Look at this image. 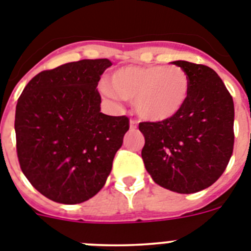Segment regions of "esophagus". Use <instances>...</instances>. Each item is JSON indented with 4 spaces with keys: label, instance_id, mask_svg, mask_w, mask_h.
<instances>
[{
    "label": "esophagus",
    "instance_id": "34e87169",
    "mask_svg": "<svg viewBox=\"0 0 251 251\" xmlns=\"http://www.w3.org/2000/svg\"><path fill=\"white\" fill-rule=\"evenodd\" d=\"M137 127V121L136 120H130V128L131 130H135Z\"/></svg>",
    "mask_w": 251,
    "mask_h": 251
}]
</instances>
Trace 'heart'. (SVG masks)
Listing matches in <instances>:
<instances>
[{"label":"heart","mask_w":251,"mask_h":251,"mask_svg":"<svg viewBox=\"0 0 251 251\" xmlns=\"http://www.w3.org/2000/svg\"><path fill=\"white\" fill-rule=\"evenodd\" d=\"M102 91L109 98L134 99V107L141 119L152 123L176 116L186 103L190 80L179 66L149 65L125 66L114 71Z\"/></svg>","instance_id":"b5f03b06"}]
</instances>
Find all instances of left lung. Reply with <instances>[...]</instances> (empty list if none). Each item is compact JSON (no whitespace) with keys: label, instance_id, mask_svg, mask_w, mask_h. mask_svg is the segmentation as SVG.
I'll list each match as a JSON object with an SVG mask.
<instances>
[{"label":"left lung","instance_id":"left-lung-1","mask_svg":"<svg viewBox=\"0 0 251 251\" xmlns=\"http://www.w3.org/2000/svg\"><path fill=\"white\" fill-rule=\"evenodd\" d=\"M190 80L181 111L169 120L141 123V156L160 186L194 194L223 175L234 148V102L215 71L205 65L174 61Z\"/></svg>","mask_w":251,"mask_h":251}]
</instances>
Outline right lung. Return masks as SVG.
<instances>
[{
	"label": "right lung",
	"instance_id": "1",
	"mask_svg": "<svg viewBox=\"0 0 251 251\" xmlns=\"http://www.w3.org/2000/svg\"><path fill=\"white\" fill-rule=\"evenodd\" d=\"M107 58L46 70L16 106V148L22 173L36 190L60 204H80L105 185L128 130L126 116L100 111L96 90Z\"/></svg>",
	"mask_w": 251,
	"mask_h": 251
}]
</instances>
